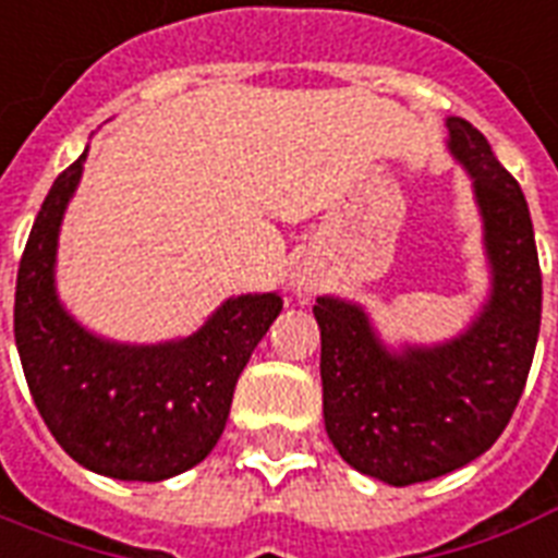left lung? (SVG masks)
Returning a JSON list of instances; mask_svg holds the SVG:
<instances>
[{
	"label": "left lung",
	"instance_id": "8db88e82",
	"mask_svg": "<svg viewBox=\"0 0 558 558\" xmlns=\"http://www.w3.org/2000/svg\"><path fill=\"white\" fill-rule=\"evenodd\" d=\"M449 149L475 181L493 296L461 340L389 354L356 305L319 296L325 432L363 475L395 487L484 456L519 405L542 323V267L519 181L487 137L449 118Z\"/></svg>",
	"mask_w": 558,
	"mask_h": 558
}]
</instances>
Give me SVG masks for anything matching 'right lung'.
Returning a JSON list of instances; mask_svg holds the SVG:
<instances>
[{"mask_svg":"<svg viewBox=\"0 0 558 558\" xmlns=\"http://www.w3.org/2000/svg\"><path fill=\"white\" fill-rule=\"evenodd\" d=\"M86 153L46 195L16 274L13 337L43 421L86 470L120 481H163L202 463L225 432L239 374L282 296H239L202 331L167 345H114L83 331L53 293L62 213Z\"/></svg>","mask_w":558,"mask_h":558,"instance_id":"right-lung-1","label":"right lung"}]
</instances>
